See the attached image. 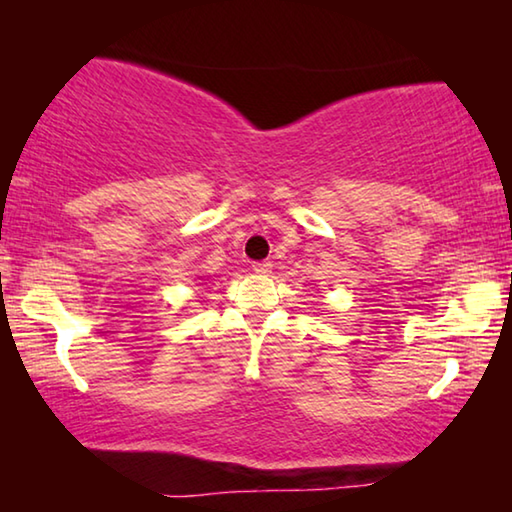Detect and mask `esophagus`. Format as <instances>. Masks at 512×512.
<instances>
[{
  "label": "esophagus",
  "instance_id": "esophagus-1",
  "mask_svg": "<svg viewBox=\"0 0 512 512\" xmlns=\"http://www.w3.org/2000/svg\"><path fill=\"white\" fill-rule=\"evenodd\" d=\"M271 268H273L271 262H255L253 264V271L259 273V275H268V273H271Z\"/></svg>",
  "mask_w": 512,
  "mask_h": 512
}]
</instances>
